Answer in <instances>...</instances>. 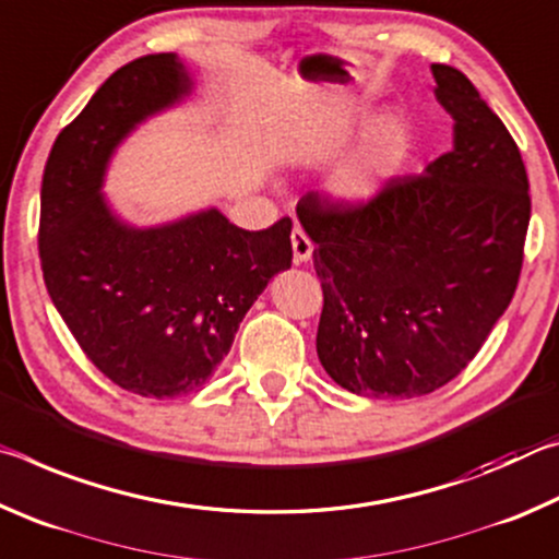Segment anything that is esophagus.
I'll use <instances>...</instances> for the list:
<instances>
[{
	"label": "esophagus",
	"mask_w": 559,
	"mask_h": 559,
	"mask_svg": "<svg viewBox=\"0 0 559 559\" xmlns=\"http://www.w3.org/2000/svg\"><path fill=\"white\" fill-rule=\"evenodd\" d=\"M290 243H293V261L296 263H306L313 257V241L308 239V234L300 229V226H293L290 234Z\"/></svg>",
	"instance_id": "obj_1"
}]
</instances>
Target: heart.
I'll return each instance as SVG.
<instances>
[{"label": "heart", "mask_w": 559, "mask_h": 559, "mask_svg": "<svg viewBox=\"0 0 559 559\" xmlns=\"http://www.w3.org/2000/svg\"><path fill=\"white\" fill-rule=\"evenodd\" d=\"M414 138L402 120H392L380 130L362 153L349 157L330 179V192L347 204L374 200L392 179L402 173L412 155Z\"/></svg>", "instance_id": "1"}]
</instances>
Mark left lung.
<instances>
[{
	"label": "left lung",
	"mask_w": 559,
	"mask_h": 559,
	"mask_svg": "<svg viewBox=\"0 0 559 559\" xmlns=\"http://www.w3.org/2000/svg\"><path fill=\"white\" fill-rule=\"evenodd\" d=\"M453 147L365 204L310 192L298 219L323 286L320 365L347 392L412 400L451 382L513 300L530 222L527 173L476 86L433 63Z\"/></svg>",
	"instance_id": "8db88e82"
}]
</instances>
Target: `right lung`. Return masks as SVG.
<instances>
[{
  "instance_id": "add662e5",
  "label": "right lung",
  "mask_w": 559,
  "mask_h": 559,
  "mask_svg": "<svg viewBox=\"0 0 559 559\" xmlns=\"http://www.w3.org/2000/svg\"><path fill=\"white\" fill-rule=\"evenodd\" d=\"M192 86L177 53L126 63L59 132L41 182L39 257L56 310L110 382L155 400L206 384L293 259L288 216L246 231L214 206L147 229L112 214L100 187L116 147Z\"/></svg>"
}]
</instances>
